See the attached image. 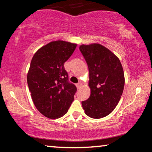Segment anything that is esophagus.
I'll use <instances>...</instances> for the list:
<instances>
[{"label":"esophagus","mask_w":152,"mask_h":152,"mask_svg":"<svg viewBox=\"0 0 152 152\" xmlns=\"http://www.w3.org/2000/svg\"><path fill=\"white\" fill-rule=\"evenodd\" d=\"M76 86L77 88H79L80 87V86H82V84H81V82H78V83H77V84H76Z\"/></svg>","instance_id":"34e87169"}]
</instances>
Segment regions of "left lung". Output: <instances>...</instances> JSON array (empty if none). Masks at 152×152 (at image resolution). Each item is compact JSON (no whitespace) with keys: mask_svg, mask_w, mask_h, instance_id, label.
Instances as JSON below:
<instances>
[{"mask_svg":"<svg viewBox=\"0 0 152 152\" xmlns=\"http://www.w3.org/2000/svg\"><path fill=\"white\" fill-rule=\"evenodd\" d=\"M88 66L91 96L82 102L84 113L93 119L109 115L118 104L125 85L124 72L119 59L101 44L80 46Z\"/></svg>","mask_w":152,"mask_h":152,"instance_id":"1","label":"left lung"}]
</instances>
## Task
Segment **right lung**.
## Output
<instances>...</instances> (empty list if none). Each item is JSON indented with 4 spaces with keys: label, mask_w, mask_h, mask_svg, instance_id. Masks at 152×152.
Wrapping results in <instances>:
<instances>
[{
    "label": "right lung",
    "mask_w": 152,
    "mask_h": 152,
    "mask_svg": "<svg viewBox=\"0 0 152 152\" xmlns=\"http://www.w3.org/2000/svg\"><path fill=\"white\" fill-rule=\"evenodd\" d=\"M76 43L55 41L37 51L31 61L27 84L33 103L45 117L55 119L66 114L77 91L69 82L64 63Z\"/></svg>",
    "instance_id": "1"
}]
</instances>
